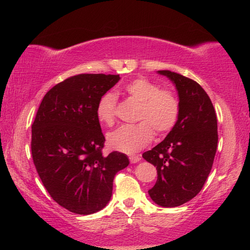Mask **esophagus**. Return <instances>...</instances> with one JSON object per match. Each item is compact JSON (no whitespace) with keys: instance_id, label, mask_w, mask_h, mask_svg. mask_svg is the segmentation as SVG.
Listing matches in <instances>:
<instances>
[{"instance_id":"1","label":"esophagus","mask_w":250,"mask_h":250,"mask_svg":"<svg viewBox=\"0 0 250 250\" xmlns=\"http://www.w3.org/2000/svg\"><path fill=\"white\" fill-rule=\"evenodd\" d=\"M129 159H130L131 163H137V162H140V160H141V158L139 156H130Z\"/></svg>"}]
</instances>
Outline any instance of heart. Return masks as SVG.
Returning a JSON list of instances; mask_svg holds the SVG:
<instances>
[{
  "label": "heart",
  "instance_id": "b5f03b06",
  "mask_svg": "<svg viewBox=\"0 0 250 250\" xmlns=\"http://www.w3.org/2000/svg\"><path fill=\"white\" fill-rule=\"evenodd\" d=\"M131 99L141 103L137 111V125H125L110 132L107 143L110 148L125 153H133L147 146L152 140L153 130L158 135L166 134L176 124L179 115L177 95L169 89H161L158 83L141 77L125 87ZM117 99L113 93H105L97 106L101 122L110 125L116 117Z\"/></svg>",
  "mask_w": 250,
  "mask_h": 250
}]
</instances>
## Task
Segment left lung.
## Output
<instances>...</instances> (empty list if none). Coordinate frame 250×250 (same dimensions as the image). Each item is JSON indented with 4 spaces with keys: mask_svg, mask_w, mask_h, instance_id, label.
<instances>
[{
    "mask_svg": "<svg viewBox=\"0 0 250 250\" xmlns=\"http://www.w3.org/2000/svg\"><path fill=\"white\" fill-rule=\"evenodd\" d=\"M177 90L179 115L160 144L143 153L157 168V182L148 193L156 204L176 207L193 199L213 167L218 143L217 117L200 84L171 71H158Z\"/></svg>",
    "mask_w": 250,
    "mask_h": 250,
    "instance_id": "left-lung-1",
    "label": "left lung"
}]
</instances>
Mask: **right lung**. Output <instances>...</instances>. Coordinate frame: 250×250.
I'll return each instance as SVG.
<instances>
[{
	"mask_svg": "<svg viewBox=\"0 0 250 250\" xmlns=\"http://www.w3.org/2000/svg\"><path fill=\"white\" fill-rule=\"evenodd\" d=\"M119 79L105 74L65 79L45 94L32 125L36 171L51 198L72 213L104 208L116 173L130 163L122 152L102 155L105 137L97 116L100 99Z\"/></svg>",
	"mask_w": 250,
	"mask_h": 250,
	"instance_id": "1",
	"label": "right lung"
}]
</instances>
